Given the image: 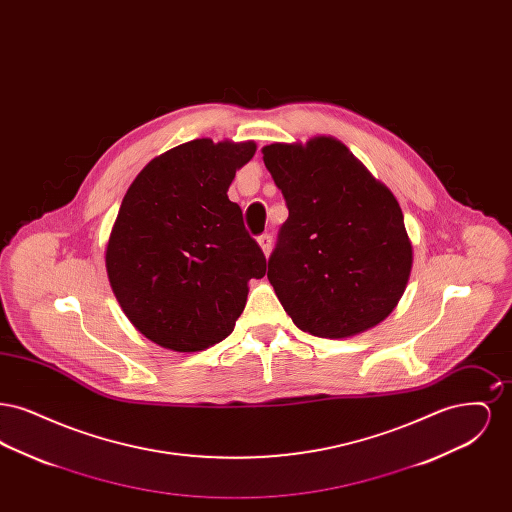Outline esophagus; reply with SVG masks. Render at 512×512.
<instances>
[{
  "label": "esophagus",
  "mask_w": 512,
  "mask_h": 512,
  "mask_svg": "<svg viewBox=\"0 0 512 512\" xmlns=\"http://www.w3.org/2000/svg\"><path fill=\"white\" fill-rule=\"evenodd\" d=\"M257 242H259V247L263 249L265 257H268V255H270V251H272V236H270V234H263Z\"/></svg>",
  "instance_id": "obj_1"
}]
</instances>
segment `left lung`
Returning a JSON list of instances; mask_svg holds the SVG:
<instances>
[{"mask_svg":"<svg viewBox=\"0 0 512 512\" xmlns=\"http://www.w3.org/2000/svg\"><path fill=\"white\" fill-rule=\"evenodd\" d=\"M261 151L290 211L267 276L293 324L338 340L390 317L413 268L390 188L332 136Z\"/></svg>","mask_w":512,"mask_h":512,"instance_id":"left-lung-1","label":"left lung"}]
</instances>
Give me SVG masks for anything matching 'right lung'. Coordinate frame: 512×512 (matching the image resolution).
<instances>
[{"label": "right lung", "instance_id": "1", "mask_svg": "<svg viewBox=\"0 0 512 512\" xmlns=\"http://www.w3.org/2000/svg\"><path fill=\"white\" fill-rule=\"evenodd\" d=\"M255 142L199 138L151 159L122 199L105 268L122 313L147 340L178 353L232 334L249 280L267 259L228 188Z\"/></svg>", "mask_w": 512, "mask_h": 512}]
</instances>
